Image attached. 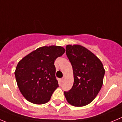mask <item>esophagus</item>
<instances>
[{
    "instance_id": "obj_1",
    "label": "esophagus",
    "mask_w": 122,
    "mask_h": 122,
    "mask_svg": "<svg viewBox=\"0 0 122 122\" xmlns=\"http://www.w3.org/2000/svg\"><path fill=\"white\" fill-rule=\"evenodd\" d=\"M64 81V78H62V79H61V82H62V81Z\"/></svg>"
}]
</instances>
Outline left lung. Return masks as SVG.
<instances>
[{"mask_svg":"<svg viewBox=\"0 0 122 122\" xmlns=\"http://www.w3.org/2000/svg\"><path fill=\"white\" fill-rule=\"evenodd\" d=\"M66 50L73 67L74 83L70 91H65L64 95L72 106H86L95 98L102 87L103 65L96 55L81 45H68Z\"/></svg>","mask_w":122,"mask_h":122,"instance_id":"left-lung-1","label":"left lung"}]
</instances>
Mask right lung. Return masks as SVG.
Segmentation results:
<instances>
[{
    "instance_id": "1",
    "label": "right lung",
    "mask_w": 122,
    "mask_h": 122,
    "mask_svg": "<svg viewBox=\"0 0 122 122\" xmlns=\"http://www.w3.org/2000/svg\"><path fill=\"white\" fill-rule=\"evenodd\" d=\"M65 49L59 46L37 48L18 63L15 71L20 92L29 102L43 104L50 100L59 86L55 77L54 62Z\"/></svg>"
}]
</instances>
